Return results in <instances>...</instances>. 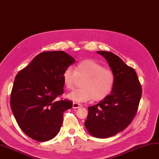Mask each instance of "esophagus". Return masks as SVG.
<instances>
[{
  "mask_svg": "<svg viewBox=\"0 0 159 159\" xmlns=\"http://www.w3.org/2000/svg\"><path fill=\"white\" fill-rule=\"evenodd\" d=\"M81 107H82V105H81V104H79V103L73 102V109H77V108H80Z\"/></svg>",
  "mask_w": 159,
  "mask_h": 159,
  "instance_id": "esophagus-1",
  "label": "esophagus"
}]
</instances>
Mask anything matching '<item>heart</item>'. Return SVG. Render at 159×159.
<instances>
[{
  "label": "heart",
  "instance_id": "obj_1",
  "mask_svg": "<svg viewBox=\"0 0 159 159\" xmlns=\"http://www.w3.org/2000/svg\"><path fill=\"white\" fill-rule=\"evenodd\" d=\"M84 78L82 89L73 90L68 94L70 100L84 102L90 100H103L112 91L115 84L113 72L104 68L102 65L92 59H84L76 65L75 70L68 66L62 75L63 82L67 89H72L77 78Z\"/></svg>",
  "mask_w": 159,
  "mask_h": 159
}]
</instances>
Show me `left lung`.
<instances>
[{
    "label": "left lung",
    "instance_id": "8db88e82",
    "mask_svg": "<svg viewBox=\"0 0 159 159\" xmlns=\"http://www.w3.org/2000/svg\"><path fill=\"white\" fill-rule=\"evenodd\" d=\"M105 58L115 75L111 93L98 104L88 108L84 122L93 136L106 139L113 136L129 126L136 114L142 88L133 68L111 52L97 51Z\"/></svg>",
    "mask_w": 159,
    "mask_h": 159
}]
</instances>
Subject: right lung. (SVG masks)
I'll use <instances>...</instances> for the list:
<instances>
[{
	"label": "right lung",
	"mask_w": 159,
	"mask_h": 159,
	"mask_svg": "<svg viewBox=\"0 0 159 159\" xmlns=\"http://www.w3.org/2000/svg\"><path fill=\"white\" fill-rule=\"evenodd\" d=\"M75 60L64 51L39 54L15 77L11 109L19 127L37 141L53 139L63 122L64 112L72 101L57 100L64 93L62 75Z\"/></svg>",
	"instance_id": "right-lung-1"
}]
</instances>
